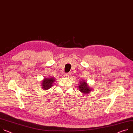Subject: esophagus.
Returning a JSON list of instances; mask_svg holds the SVG:
<instances>
[{
  "label": "esophagus",
  "mask_w": 133,
  "mask_h": 133,
  "mask_svg": "<svg viewBox=\"0 0 133 133\" xmlns=\"http://www.w3.org/2000/svg\"><path fill=\"white\" fill-rule=\"evenodd\" d=\"M70 73H65V74H64V77H69V76H70Z\"/></svg>",
  "instance_id": "esophagus-1"
}]
</instances>
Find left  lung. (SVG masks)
<instances>
[{"label":"left lung","instance_id":"obj_1","mask_svg":"<svg viewBox=\"0 0 133 133\" xmlns=\"http://www.w3.org/2000/svg\"><path fill=\"white\" fill-rule=\"evenodd\" d=\"M78 85V88L79 89V91L83 93L88 94L91 92V88H89L88 84L85 81H82V82H81L80 84H79Z\"/></svg>","mask_w":133,"mask_h":133}]
</instances>
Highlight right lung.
Instances as JSON below:
<instances>
[{
    "instance_id": "1",
    "label": "right lung",
    "mask_w": 133,
    "mask_h": 133,
    "mask_svg": "<svg viewBox=\"0 0 133 133\" xmlns=\"http://www.w3.org/2000/svg\"><path fill=\"white\" fill-rule=\"evenodd\" d=\"M55 79L54 77H48L44 78V79L42 81V88L44 90H46L49 89L52 86L54 82H55Z\"/></svg>"
}]
</instances>
